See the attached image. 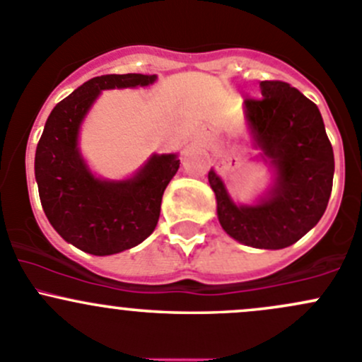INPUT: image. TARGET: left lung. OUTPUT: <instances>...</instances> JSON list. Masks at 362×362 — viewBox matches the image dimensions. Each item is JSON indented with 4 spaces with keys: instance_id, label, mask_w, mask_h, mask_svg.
I'll use <instances>...</instances> for the list:
<instances>
[{
    "instance_id": "1",
    "label": "left lung",
    "mask_w": 362,
    "mask_h": 362,
    "mask_svg": "<svg viewBox=\"0 0 362 362\" xmlns=\"http://www.w3.org/2000/svg\"><path fill=\"white\" fill-rule=\"evenodd\" d=\"M262 98H247L245 117L257 147L276 168L269 198L236 206L224 184L208 173L218 222L229 236L255 249H286L326 211L333 189L334 154L313 101L282 80H262Z\"/></svg>"
}]
</instances>
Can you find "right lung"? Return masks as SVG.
<instances>
[{
    "label": "right lung",
    "mask_w": 362,
    "mask_h": 362,
    "mask_svg": "<svg viewBox=\"0 0 362 362\" xmlns=\"http://www.w3.org/2000/svg\"><path fill=\"white\" fill-rule=\"evenodd\" d=\"M154 80L156 75L140 73L94 76L59 101L45 122L35 156L43 211L68 243L87 254L136 247L158 226L164 189L180 166L177 156H152L129 180L107 182L90 175L76 148L80 122L101 90Z\"/></svg>",
    "instance_id": "right-lung-1"
}]
</instances>
